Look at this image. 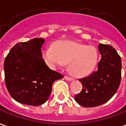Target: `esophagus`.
Wrapping results in <instances>:
<instances>
[{"instance_id":"obj_1","label":"esophagus","mask_w":126,"mask_h":126,"mask_svg":"<svg viewBox=\"0 0 126 126\" xmlns=\"http://www.w3.org/2000/svg\"><path fill=\"white\" fill-rule=\"evenodd\" d=\"M64 78L66 80H68V81H72V80H73V79L71 77H69V76H64Z\"/></svg>"}]
</instances>
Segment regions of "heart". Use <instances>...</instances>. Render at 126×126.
<instances>
[{
	"mask_svg": "<svg viewBox=\"0 0 126 126\" xmlns=\"http://www.w3.org/2000/svg\"><path fill=\"white\" fill-rule=\"evenodd\" d=\"M45 63L55 68L68 63V69L77 77H86L93 71L98 59V53L94 46H86L73 41H59L54 48L45 47L42 52Z\"/></svg>",
	"mask_w": 126,
	"mask_h": 126,
	"instance_id": "b5f03b06",
	"label": "heart"
}]
</instances>
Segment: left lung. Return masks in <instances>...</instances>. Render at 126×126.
Instances as JSON below:
<instances>
[{"label":"left lung","mask_w":126,"mask_h":126,"mask_svg":"<svg viewBox=\"0 0 126 126\" xmlns=\"http://www.w3.org/2000/svg\"><path fill=\"white\" fill-rule=\"evenodd\" d=\"M101 60L96 71L79 79L82 90L75 96L77 103L84 107H95L105 104L113 97L121 79V60L117 51L109 45H99Z\"/></svg>","instance_id":"1"}]
</instances>
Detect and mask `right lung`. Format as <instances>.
I'll return each mask as SVG.
<instances>
[{
	"mask_svg": "<svg viewBox=\"0 0 126 126\" xmlns=\"http://www.w3.org/2000/svg\"><path fill=\"white\" fill-rule=\"evenodd\" d=\"M43 38H34L14 46L5 58V81L16 101L37 106L47 101L53 83L64 76L48 68L42 56Z\"/></svg>",
	"mask_w": 126,
	"mask_h": 126,
	"instance_id": "add662e5",
	"label": "right lung"
}]
</instances>
